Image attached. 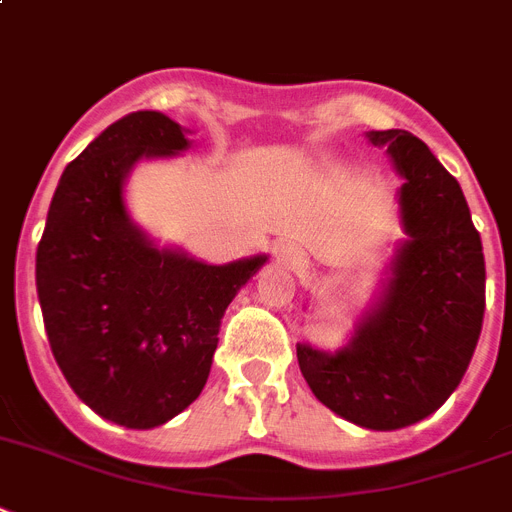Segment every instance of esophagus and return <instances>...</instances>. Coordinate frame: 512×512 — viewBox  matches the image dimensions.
Returning a JSON list of instances; mask_svg holds the SVG:
<instances>
[{"label": "esophagus", "mask_w": 512, "mask_h": 512, "mask_svg": "<svg viewBox=\"0 0 512 512\" xmlns=\"http://www.w3.org/2000/svg\"><path fill=\"white\" fill-rule=\"evenodd\" d=\"M274 261L285 269H295V266H301L303 261V251L298 243L293 240H280L277 246H274Z\"/></svg>", "instance_id": "obj_1"}]
</instances>
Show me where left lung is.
<instances>
[{"instance_id":"left-lung-1","label":"left lung","mask_w":512,"mask_h":512,"mask_svg":"<svg viewBox=\"0 0 512 512\" xmlns=\"http://www.w3.org/2000/svg\"><path fill=\"white\" fill-rule=\"evenodd\" d=\"M405 183L408 238L374 308L342 350L298 342L311 392L363 429L392 432L432 416L466 374L484 322V251L458 180L408 130H371Z\"/></svg>"}]
</instances>
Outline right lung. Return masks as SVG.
<instances>
[{
    "label": "right lung",
    "instance_id": "1",
    "mask_svg": "<svg viewBox=\"0 0 512 512\" xmlns=\"http://www.w3.org/2000/svg\"><path fill=\"white\" fill-rule=\"evenodd\" d=\"M190 141L162 112L109 125L67 164L36 251V290L54 361L91 411L154 429L201 395L235 293L266 256L204 264L156 248L130 222L125 177L138 159Z\"/></svg>",
    "mask_w": 512,
    "mask_h": 512
}]
</instances>
